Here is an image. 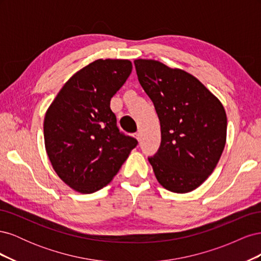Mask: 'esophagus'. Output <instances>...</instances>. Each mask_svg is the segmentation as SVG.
<instances>
[{"label": "esophagus", "mask_w": 261, "mask_h": 261, "mask_svg": "<svg viewBox=\"0 0 261 261\" xmlns=\"http://www.w3.org/2000/svg\"><path fill=\"white\" fill-rule=\"evenodd\" d=\"M135 138H136L138 141H140V134H139V133H136V134H135Z\"/></svg>", "instance_id": "34e87169"}]
</instances>
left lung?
<instances>
[{
  "label": "left lung",
  "instance_id": "left-lung-1",
  "mask_svg": "<svg viewBox=\"0 0 261 261\" xmlns=\"http://www.w3.org/2000/svg\"><path fill=\"white\" fill-rule=\"evenodd\" d=\"M134 63L161 126L160 148L148 158L154 175L170 192H192L209 177L223 152L225 110L215 94L185 70L154 60Z\"/></svg>",
  "mask_w": 261,
  "mask_h": 261
}]
</instances>
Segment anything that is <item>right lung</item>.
<instances>
[{
  "instance_id": "right-lung-1",
  "label": "right lung",
  "mask_w": 261,
  "mask_h": 261,
  "mask_svg": "<svg viewBox=\"0 0 261 261\" xmlns=\"http://www.w3.org/2000/svg\"><path fill=\"white\" fill-rule=\"evenodd\" d=\"M132 68L128 60L94 61L69 78L46 110V153L59 177L78 193L107 186L138 144L120 133L110 109Z\"/></svg>"
}]
</instances>
